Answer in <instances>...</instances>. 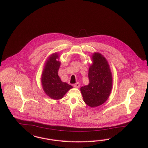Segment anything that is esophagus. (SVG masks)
<instances>
[{"label":"esophagus","instance_id":"obj_1","mask_svg":"<svg viewBox=\"0 0 148 148\" xmlns=\"http://www.w3.org/2000/svg\"><path fill=\"white\" fill-rule=\"evenodd\" d=\"M73 86L75 88H78L80 86V84H79V83L78 82H77L76 83H75V84H73Z\"/></svg>","mask_w":148,"mask_h":148}]
</instances>
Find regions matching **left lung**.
I'll return each instance as SVG.
<instances>
[{"mask_svg": "<svg viewBox=\"0 0 148 148\" xmlns=\"http://www.w3.org/2000/svg\"><path fill=\"white\" fill-rule=\"evenodd\" d=\"M91 60L88 72L89 83L81 87V92L86 104L96 107L104 103L110 97L113 77L108 62L102 54L94 52Z\"/></svg>", "mask_w": 148, "mask_h": 148, "instance_id": "left-lung-1", "label": "left lung"}]
</instances>
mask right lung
<instances>
[{
	"label": "right lung",
	"instance_id": "right-lung-1",
	"mask_svg": "<svg viewBox=\"0 0 148 148\" xmlns=\"http://www.w3.org/2000/svg\"><path fill=\"white\" fill-rule=\"evenodd\" d=\"M58 53H54L46 60L41 77V84L45 94L51 99H62L67 92L73 88L66 82L61 81L58 71L61 64Z\"/></svg>",
	"mask_w": 148,
	"mask_h": 148
}]
</instances>
